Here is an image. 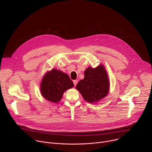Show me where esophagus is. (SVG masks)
Masks as SVG:
<instances>
[{
  "instance_id": "obj_1",
  "label": "esophagus",
  "mask_w": 152,
  "mask_h": 152,
  "mask_svg": "<svg viewBox=\"0 0 152 152\" xmlns=\"http://www.w3.org/2000/svg\"><path fill=\"white\" fill-rule=\"evenodd\" d=\"M73 83H74V85L76 86V85H77V80H73Z\"/></svg>"
}]
</instances>
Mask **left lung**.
<instances>
[{"mask_svg": "<svg viewBox=\"0 0 152 152\" xmlns=\"http://www.w3.org/2000/svg\"><path fill=\"white\" fill-rule=\"evenodd\" d=\"M84 100L90 103L97 102L107 96L110 90L107 73L103 65L89 67L84 72V79L76 86Z\"/></svg>", "mask_w": 152, "mask_h": 152, "instance_id": "1", "label": "left lung"}]
</instances>
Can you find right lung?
Returning a JSON list of instances; mask_svg holds the SVG:
<instances>
[{
	"label": "right lung",
	"mask_w": 152,
	"mask_h": 152,
	"mask_svg": "<svg viewBox=\"0 0 152 152\" xmlns=\"http://www.w3.org/2000/svg\"><path fill=\"white\" fill-rule=\"evenodd\" d=\"M73 86L74 84L67 74L53 69L43 76L40 91L45 99L57 103L62 99L64 93L73 88Z\"/></svg>",
	"instance_id": "1"
}]
</instances>
